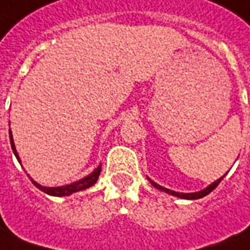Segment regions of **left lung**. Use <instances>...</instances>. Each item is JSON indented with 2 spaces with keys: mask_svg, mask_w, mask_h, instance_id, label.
<instances>
[{
  "mask_svg": "<svg viewBox=\"0 0 250 250\" xmlns=\"http://www.w3.org/2000/svg\"><path fill=\"white\" fill-rule=\"evenodd\" d=\"M223 177H225V175H223ZM223 177H222V178H219L218 181H215L214 184H211V185H209L208 188L203 189V190H200V192H196V193H180V192H174V190H170V189H166V188L161 187V185L155 184V182H152V181H151V184H152L155 188H158V189H161V190H163V192H166V193L173 194V196H177V197H181V199H189V200H196V199H201V197L207 196L208 193H211V192L214 190L215 188L219 185V182L223 180Z\"/></svg>",
  "mask_w": 250,
  "mask_h": 250,
  "instance_id": "obj_1",
  "label": "left lung"
}]
</instances>
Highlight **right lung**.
I'll return each mask as SVG.
<instances>
[{
  "mask_svg": "<svg viewBox=\"0 0 250 250\" xmlns=\"http://www.w3.org/2000/svg\"><path fill=\"white\" fill-rule=\"evenodd\" d=\"M9 137H10V144H12V149H13V152L16 155L17 161L20 162L19 159V155L16 152V148H15V144H13V139H12V133L9 132ZM101 174V166L98 168L94 170V173H91L89 175H87L85 178H83V180L77 181V182H73V184H70V185H65V187H58V188H46L42 187V185H39V184H36L35 181H32V184L35 185L38 189H41L43 190L44 193L51 194V196H69V194L75 193V192H79V190H83V189H87V188L92 187L94 184H95L96 181H98V177Z\"/></svg>",
  "mask_w": 250,
  "mask_h": 250,
  "instance_id": "1",
  "label": "right lung"
}]
</instances>
